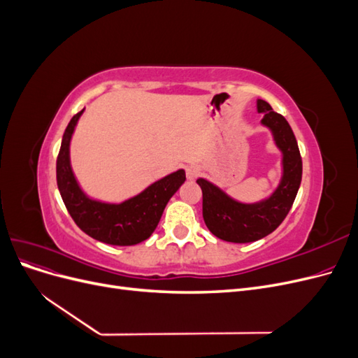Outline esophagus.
<instances>
[{"mask_svg": "<svg viewBox=\"0 0 358 358\" xmlns=\"http://www.w3.org/2000/svg\"><path fill=\"white\" fill-rule=\"evenodd\" d=\"M199 175H200V169H199L197 166H189V167H187V178H188L189 180H194Z\"/></svg>", "mask_w": 358, "mask_h": 358, "instance_id": "esophagus-1", "label": "esophagus"}]
</instances>
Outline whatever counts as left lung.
Wrapping results in <instances>:
<instances>
[{
  "mask_svg": "<svg viewBox=\"0 0 358 358\" xmlns=\"http://www.w3.org/2000/svg\"><path fill=\"white\" fill-rule=\"evenodd\" d=\"M264 113L262 124L270 128L275 143L282 152V179L268 199L245 204L231 197L206 179H197L203 191V220L212 234L233 243H249L275 231L285 220L296 200L301 182V157L294 133L287 119L273 112L264 100L257 101Z\"/></svg>",
  "mask_w": 358,
  "mask_h": 358,
  "instance_id": "1",
  "label": "left lung"
}]
</instances>
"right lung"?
Here are the masks:
<instances>
[{
  "label": "right lung",
  "instance_id": "obj_1",
  "mask_svg": "<svg viewBox=\"0 0 358 358\" xmlns=\"http://www.w3.org/2000/svg\"><path fill=\"white\" fill-rule=\"evenodd\" d=\"M83 110L76 113L69 122L57 159V183L62 201L73 221L92 239L116 246L137 245L157 229L169 200L185 182V171L171 173L138 196L119 204L90 199L80 189L70 166V140Z\"/></svg>",
  "mask_w": 358,
  "mask_h": 358
}]
</instances>
